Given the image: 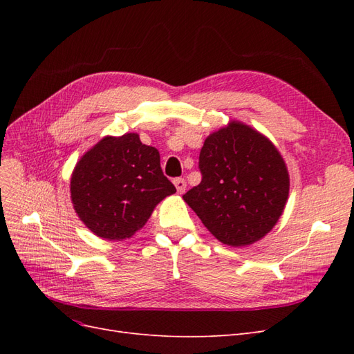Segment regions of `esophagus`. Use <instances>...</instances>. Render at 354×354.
Here are the masks:
<instances>
[{
	"label": "esophagus",
	"instance_id": "obj_1",
	"mask_svg": "<svg viewBox=\"0 0 354 354\" xmlns=\"http://www.w3.org/2000/svg\"><path fill=\"white\" fill-rule=\"evenodd\" d=\"M174 186H176V189H177L178 194H180V195H183L185 192H186L187 183H186V180H185V178H176V180H174Z\"/></svg>",
	"mask_w": 354,
	"mask_h": 354
}]
</instances>
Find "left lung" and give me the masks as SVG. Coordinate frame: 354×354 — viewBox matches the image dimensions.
Returning a JSON list of instances; mask_svg holds the SVG:
<instances>
[{
  "label": "left lung",
  "instance_id": "left-lung-1",
  "mask_svg": "<svg viewBox=\"0 0 354 354\" xmlns=\"http://www.w3.org/2000/svg\"><path fill=\"white\" fill-rule=\"evenodd\" d=\"M202 181L183 195L221 243L263 239L283 214L289 173L277 147L251 125L233 120L211 133L199 155Z\"/></svg>",
  "mask_w": 354,
  "mask_h": 354
}]
</instances>
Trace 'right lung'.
Wrapping results in <instances>:
<instances>
[{"label": "right lung", "mask_w": 354, "mask_h": 354, "mask_svg": "<svg viewBox=\"0 0 354 354\" xmlns=\"http://www.w3.org/2000/svg\"><path fill=\"white\" fill-rule=\"evenodd\" d=\"M176 194L156 147L137 133L104 136L75 165L71 201L85 227L108 241L130 239L158 203Z\"/></svg>", "instance_id": "1"}]
</instances>
